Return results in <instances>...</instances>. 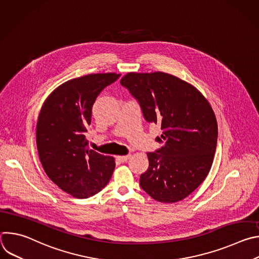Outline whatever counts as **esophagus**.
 I'll use <instances>...</instances> for the list:
<instances>
[{
    "label": "esophagus",
    "instance_id": "34e87169",
    "mask_svg": "<svg viewBox=\"0 0 259 259\" xmlns=\"http://www.w3.org/2000/svg\"><path fill=\"white\" fill-rule=\"evenodd\" d=\"M130 155H127V156H119L118 157V159L121 161V162H123V163H125V162H127L129 159H130Z\"/></svg>",
    "mask_w": 259,
    "mask_h": 259
}]
</instances>
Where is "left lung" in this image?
Here are the masks:
<instances>
[{"label": "left lung", "mask_w": 259, "mask_h": 259, "mask_svg": "<svg viewBox=\"0 0 259 259\" xmlns=\"http://www.w3.org/2000/svg\"><path fill=\"white\" fill-rule=\"evenodd\" d=\"M120 83L138 101L143 118L163 130L156 141L164 145L147 153L141 189L161 203L183 200L204 181L213 163L218 132L209 102L191 84L162 71L129 72Z\"/></svg>", "instance_id": "left-lung-1"}]
</instances>
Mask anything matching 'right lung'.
Here are the masks:
<instances>
[{"instance_id": "obj_1", "label": "right lung", "mask_w": 259, "mask_h": 259, "mask_svg": "<svg viewBox=\"0 0 259 259\" xmlns=\"http://www.w3.org/2000/svg\"><path fill=\"white\" fill-rule=\"evenodd\" d=\"M120 73H93L69 80L46 99L36 124V146L48 177L65 193L86 199L99 193L115 170V159L90 150L86 138L92 106Z\"/></svg>"}]
</instances>
